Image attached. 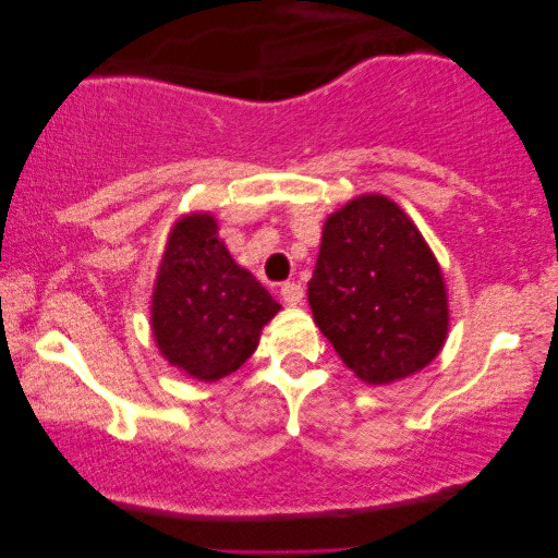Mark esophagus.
Returning <instances> with one entry per match:
<instances>
[{
  "instance_id": "1",
  "label": "esophagus",
  "mask_w": 558,
  "mask_h": 558,
  "mask_svg": "<svg viewBox=\"0 0 558 558\" xmlns=\"http://www.w3.org/2000/svg\"><path fill=\"white\" fill-rule=\"evenodd\" d=\"M302 296H304V289L302 284H296V281H284V284H281V300L287 304H300Z\"/></svg>"
}]
</instances>
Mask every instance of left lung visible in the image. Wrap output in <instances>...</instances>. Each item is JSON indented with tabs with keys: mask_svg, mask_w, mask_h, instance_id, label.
<instances>
[{
	"mask_svg": "<svg viewBox=\"0 0 558 558\" xmlns=\"http://www.w3.org/2000/svg\"><path fill=\"white\" fill-rule=\"evenodd\" d=\"M307 294L317 327L365 384L407 378L445 345L439 266L384 195L357 197L327 218Z\"/></svg>",
	"mask_w": 558,
	"mask_h": 558,
	"instance_id": "1",
	"label": "left lung"
}]
</instances>
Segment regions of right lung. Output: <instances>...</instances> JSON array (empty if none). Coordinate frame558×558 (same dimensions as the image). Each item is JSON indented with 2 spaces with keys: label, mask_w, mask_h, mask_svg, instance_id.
<instances>
[{
  "label": "right lung",
  "mask_w": 558,
  "mask_h": 558,
  "mask_svg": "<svg viewBox=\"0 0 558 558\" xmlns=\"http://www.w3.org/2000/svg\"><path fill=\"white\" fill-rule=\"evenodd\" d=\"M281 304L241 269L210 216L174 226L151 300V330L172 365L218 380L239 371Z\"/></svg>",
  "instance_id": "right-lung-1"
}]
</instances>
